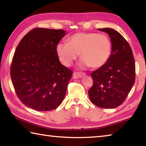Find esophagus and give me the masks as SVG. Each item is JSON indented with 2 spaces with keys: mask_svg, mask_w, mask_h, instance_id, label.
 Listing matches in <instances>:
<instances>
[{
  "mask_svg": "<svg viewBox=\"0 0 146 146\" xmlns=\"http://www.w3.org/2000/svg\"><path fill=\"white\" fill-rule=\"evenodd\" d=\"M74 76H75L76 78H81L82 76L86 75V73H79V72H75L73 73Z\"/></svg>",
  "mask_w": 146,
  "mask_h": 146,
  "instance_id": "esophagus-1",
  "label": "esophagus"
}]
</instances>
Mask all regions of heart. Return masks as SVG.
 Segmentation results:
<instances>
[{
  "label": "heart",
  "mask_w": 146,
  "mask_h": 146,
  "mask_svg": "<svg viewBox=\"0 0 146 146\" xmlns=\"http://www.w3.org/2000/svg\"><path fill=\"white\" fill-rule=\"evenodd\" d=\"M112 52V42L105 34L79 32L68 38V43L59 42L56 46L58 58L64 65L70 66L78 57L80 65L98 68L104 66Z\"/></svg>",
  "instance_id": "1"
}]
</instances>
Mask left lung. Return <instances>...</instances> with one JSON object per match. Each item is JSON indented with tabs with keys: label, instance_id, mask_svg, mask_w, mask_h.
I'll list each match as a JSON object with an SVG mask.
<instances>
[{
	"label": "left lung",
	"instance_id": "1",
	"mask_svg": "<svg viewBox=\"0 0 146 146\" xmlns=\"http://www.w3.org/2000/svg\"><path fill=\"white\" fill-rule=\"evenodd\" d=\"M98 30L107 33L112 42L108 62L91 73L93 84L88 91L91 102L98 107L112 109L122 104L135 81V62L127 41L111 28Z\"/></svg>",
	"mask_w": 146,
	"mask_h": 146
}]
</instances>
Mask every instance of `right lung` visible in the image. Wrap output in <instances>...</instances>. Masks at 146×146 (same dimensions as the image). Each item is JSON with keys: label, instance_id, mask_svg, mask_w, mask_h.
I'll return each mask as SVG.
<instances>
[{"label": "right lung", "instance_id": "obj_1", "mask_svg": "<svg viewBox=\"0 0 146 146\" xmlns=\"http://www.w3.org/2000/svg\"><path fill=\"white\" fill-rule=\"evenodd\" d=\"M63 29L36 28L17 46L10 75L19 100L40 111L56 109L62 102L73 71L59 61L56 46Z\"/></svg>", "mask_w": 146, "mask_h": 146}]
</instances>
